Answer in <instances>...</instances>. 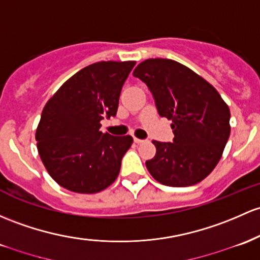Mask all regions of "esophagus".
I'll return each instance as SVG.
<instances>
[{
	"instance_id": "esophagus-1",
	"label": "esophagus",
	"mask_w": 260,
	"mask_h": 260,
	"mask_svg": "<svg viewBox=\"0 0 260 260\" xmlns=\"http://www.w3.org/2000/svg\"><path fill=\"white\" fill-rule=\"evenodd\" d=\"M143 142H145L144 139H139V138H136V137H135V143L141 144V143H143Z\"/></svg>"
}]
</instances>
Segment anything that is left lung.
<instances>
[{
  "instance_id": "obj_1",
  "label": "left lung",
  "mask_w": 260,
  "mask_h": 260,
  "mask_svg": "<svg viewBox=\"0 0 260 260\" xmlns=\"http://www.w3.org/2000/svg\"><path fill=\"white\" fill-rule=\"evenodd\" d=\"M149 87L159 115L172 119L173 143L153 141L156 153L145 161L162 185L191 186L215 169L230 138V108L215 87L185 65L148 59L133 71Z\"/></svg>"
}]
</instances>
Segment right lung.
Instances as JSON below:
<instances>
[{"mask_svg": "<svg viewBox=\"0 0 260 260\" xmlns=\"http://www.w3.org/2000/svg\"><path fill=\"white\" fill-rule=\"evenodd\" d=\"M135 65H88L67 80L43 108L37 148L45 169L64 189L96 193L118 176L133 138L102 133L100 122L116 116L122 86Z\"/></svg>", "mask_w": 260, "mask_h": 260, "instance_id": "right-lung-1", "label": "right lung"}]
</instances>
